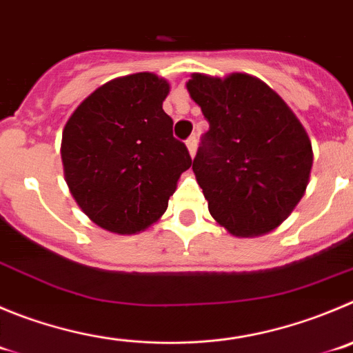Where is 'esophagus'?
Wrapping results in <instances>:
<instances>
[{"label": "esophagus", "instance_id": "34e87169", "mask_svg": "<svg viewBox=\"0 0 353 353\" xmlns=\"http://www.w3.org/2000/svg\"><path fill=\"white\" fill-rule=\"evenodd\" d=\"M186 146H188V151H190V154H192V157H195V153H196V137L195 136L188 137Z\"/></svg>", "mask_w": 353, "mask_h": 353}]
</instances>
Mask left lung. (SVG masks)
<instances>
[{"label": "left lung", "instance_id": "1", "mask_svg": "<svg viewBox=\"0 0 353 353\" xmlns=\"http://www.w3.org/2000/svg\"><path fill=\"white\" fill-rule=\"evenodd\" d=\"M188 92L209 121L193 172L219 225L239 236L276 228L301 200L314 153L305 128L272 88L235 72L193 74Z\"/></svg>", "mask_w": 353, "mask_h": 353}]
</instances>
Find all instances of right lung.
Wrapping results in <instances>:
<instances>
[{"mask_svg": "<svg viewBox=\"0 0 353 353\" xmlns=\"http://www.w3.org/2000/svg\"><path fill=\"white\" fill-rule=\"evenodd\" d=\"M169 83L153 72L117 78L92 92L62 132L65 183L95 225L137 233L167 210L192 167L161 104Z\"/></svg>", "mask_w": 353, "mask_h": 353, "instance_id": "add662e5", "label": "right lung"}]
</instances>
